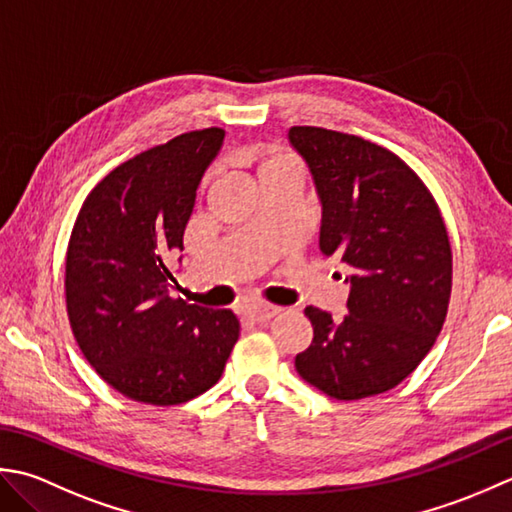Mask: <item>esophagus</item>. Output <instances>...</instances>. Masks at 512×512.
Returning <instances> with one entry per match:
<instances>
[{"label": "esophagus", "mask_w": 512, "mask_h": 512, "mask_svg": "<svg viewBox=\"0 0 512 512\" xmlns=\"http://www.w3.org/2000/svg\"><path fill=\"white\" fill-rule=\"evenodd\" d=\"M278 307H271V305H254L245 309V316L252 320V322H258V325H263V322H269L271 318H274L278 314Z\"/></svg>", "instance_id": "34e87169"}]
</instances>
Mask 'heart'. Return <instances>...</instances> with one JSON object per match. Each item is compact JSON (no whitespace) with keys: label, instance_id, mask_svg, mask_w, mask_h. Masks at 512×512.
<instances>
[{"label":"heart","instance_id":"heart-1","mask_svg":"<svg viewBox=\"0 0 512 512\" xmlns=\"http://www.w3.org/2000/svg\"><path fill=\"white\" fill-rule=\"evenodd\" d=\"M271 170H296L294 161L289 159V156H283V154H267L263 156V159L258 161L256 165V176L265 174V172H271Z\"/></svg>","mask_w":512,"mask_h":512}]
</instances>
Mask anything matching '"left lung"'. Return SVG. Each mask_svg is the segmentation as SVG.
<instances>
[{"mask_svg":"<svg viewBox=\"0 0 512 512\" xmlns=\"http://www.w3.org/2000/svg\"><path fill=\"white\" fill-rule=\"evenodd\" d=\"M289 143L322 205L320 252L351 267L342 320L318 307L296 371L336 400H362L409 378L440 336L453 283L446 225L429 187L382 145L311 125Z\"/></svg>","mask_w":512,"mask_h":512,"instance_id":"1","label":"left lung"}]
</instances>
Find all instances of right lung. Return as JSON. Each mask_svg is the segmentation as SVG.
I'll list each match as a JSON object with an SVG mask.
<instances>
[{
  "label": "right lung",
  "instance_id": "1",
  "mask_svg": "<svg viewBox=\"0 0 512 512\" xmlns=\"http://www.w3.org/2000/svg\"><path fill=\"white\" fill-rule=\"evenodd\" d=\"M225 130L185 132L114 168L83 201L66 252V309L86 360L134 402L183 404L221 380L238 340L227 309L170 296L196 190Z\"/></svg>",
  "mask_w": 512,
  "mask_h": 512
}]
</instances>
